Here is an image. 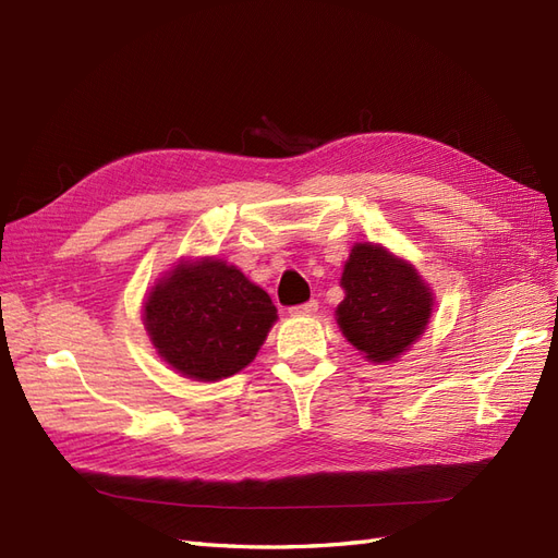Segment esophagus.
Wrapping results in <instances>:
<instances>
[{
  "mask_svg": "<svg viewBox=\"0 0 558 558\" xmlns=\"http://www.w3.org/2000/svg\"><path fill=\"white\" fill-rule=\"evenodd\" d=\"M316 312H318V302L316 300H310V302H305V305H298V307L291 310L293 316H312Z\"/></svg>",
  "mask_w": 558,
  "mask_h": 558,
  "instance_id": "obj_1",
  "label": "esophagus"
}]
</instances>
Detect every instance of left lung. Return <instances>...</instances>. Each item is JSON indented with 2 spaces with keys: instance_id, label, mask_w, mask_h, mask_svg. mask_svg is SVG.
<instances>
[{
  "instance_id": "left-lung-1",
  "label": "left lung",
  "mask_w": 558,
  "mask_h": 558,
  "mask_svg": "<svg viewBox=\"0 0 558 558\" xmlns=\"http://www.w3.org/2000/svg\"><path fill=\"white\" fill-rule=\"evenodd\" d=\"M337 324L367 361L388 363L426 330L433 293L416 269L379 244H356L342 272Z\"/></svg>"
}]
</instances>
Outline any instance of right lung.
Wrapping results in <instances>:
<instances>
[{"instance_id": "right-lung-1", "label": "right lung", "mask_w": 558, "mask_h": 558, "mask_svg": "<svg viewBox=\"0 0 558 558\" xmlns=\"http://www.w3.org/2000/svg\"><path fill=\"white\" fill-rule=\"evenodd\" d=\"M277 320L272 300L238 267L205 258L179 263L144 302V326L177 373L218 381L240 373Z\"/></svg>"}]
</instances>
